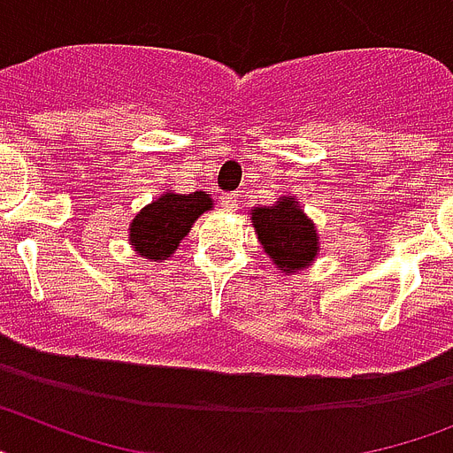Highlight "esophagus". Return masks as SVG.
I'll list each match as a JSON object with an SVG mask.
<instances>
[{
	"label": "esophagus",
	"instance_id": "1",
	"mask_svg": "<svg viewBox=\"0 0 453 453\" xmlns=\"http://www.w3.org/2000/svg\"><path fill=\"white\" fill-rule=\"evenodd\" d=\"M222 205L226 211H238V205H241V194H224Z\"/></svg>",
	"mask_w": 453,
	"mask_h": 453
}]
</instances>
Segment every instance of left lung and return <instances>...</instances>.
I'll list each match as a JSON object with an SVG mask.
<instances>
[{
	"instance_id": "1",
	"label": "left lung",
	"mask_w": 453,
	"mask_h": 453,
	"mask_svg": "<svg viewBox=\"0 0 453 453\" xmlns=\"http://www.w3.org/2000/svg\"><path fill=\"white\" fill-rule=\"evenodd\" d=\"M250 215L259 242L278 271L296 273L312 266L319 252V235L296 199L280 196L278 203L254 208Z\"/></svg>"
}]
</instances>
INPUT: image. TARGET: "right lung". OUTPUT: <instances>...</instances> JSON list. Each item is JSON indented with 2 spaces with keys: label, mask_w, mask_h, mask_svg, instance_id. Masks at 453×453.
Listing matches in <instances>:
<instances>
[{
  "label": "right lung",
  "mask_w": 453,
  "mask_h": 453,
  "mask_svg": "<svg viewBox=\"0 0 453 453\" xmlns=\"http://www.w3.org/2000/svg\"><path fill=\"white\" fill-rule=\"evenodd\" d=\"M212 208L211 194L166 192L138 212L129 226V242L141 257L164 261L178 250L192 224Z\"/></svg>",
  "instance_id": "add662e5"
}]
</instances>
